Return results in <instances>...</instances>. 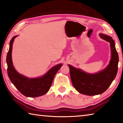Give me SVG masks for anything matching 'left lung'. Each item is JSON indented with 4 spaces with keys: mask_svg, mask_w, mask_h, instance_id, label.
Returning a JSON list of instances; mask_svg holds the SVG:
<instances>
[{
    "mask_svg": "<svg viewBox=\"0 0 123 123\" xmlns=\"http://www.w3.org/2000/svg\"><path fill=\"white\" fill-rule=\"evenodd\" d=\"M100 36L111 45V57L106 69L97 74H89L68 65L73 86L78 92L86 95H96L105 92L115 78L118 71L119 58L115 41L110 36L103 34H100Z\"/></svg>",
    "mask_w": 123,
    "mask_h": 123,
    "instance_id": "1",
    "label": "left lung"
}]
</instances>
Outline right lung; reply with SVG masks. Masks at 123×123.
I'll use <instances>...</instances> for the list:
<instances>
[{
  "label": "right lung",
  "instance_id": "add662e5",
  "mask_svg": "<svg viewBox=\"0 0 123 123\" xmlns=\"http://www.w3.org/2000/svg\"><path fill=\"white\" fill-rule=\"evenodd\" d=\"M17 36H14L10 40L9 49L7 54V72L9 79L12 84L23 95L29 97H37L44 95L49 90L55 75L61 67L62 64L54 66L43 77L38 78L29 79L18 74L13 66L12 59L13 42Z\"/></svg>",
  "mask_w": 123,
  "mask_h": 123
}]
</instances>
